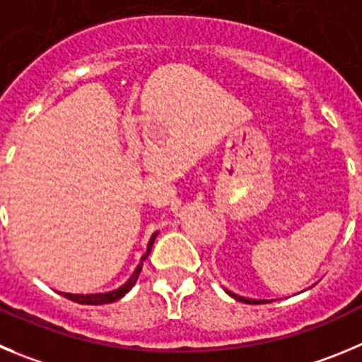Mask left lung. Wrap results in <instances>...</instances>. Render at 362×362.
Masks as SVG:
<instances>
[{
    "label": "left lung",
    "instance_id": "obj_1",
    "mask_svg": "<svg viewBox=\"0 0 362 362\" xmlns=\"http://www.w3.org/2000/svg\"><path fill=\"white\" fill-rule=\"evenodd\" d=\"M225 291H227L228 295L232 296V298L239 300V302H245V303H268V300H253V298H245V296H239V295H235V293L228 291V289H225Z\"/></svg>",
    "mask_w": 362,
    "mask_h": 362
}]
</instances>
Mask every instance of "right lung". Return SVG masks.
Segmentation results:
<instances>
[{"label": "right lung", "instance_id": "right-lung-1", "mask_svg": "<svg viewBox=\"0 0 362 362\" xmlns=\"http://www.w3.org/2000/svg\"><path fill=\"white\" fill-rule=\"evenodd\" d=\"M157 234L158 232H155V234L151 235L150 243H148V250H146V253L143 255V259H141L139 266L135 268V272L132 273L130 279H128L127 282L121 286V288L114 289V291H109V293H96V295H73V293H60V295L66 296L67 300H73V302H76V303H83V305H103V303H112V302H116V300L123 298V296L127 295L132 288H134L135 282H137V279H139V273H141V269H143V261H146V257L150 255L151 246H153Z\"/></svg>", "mask_w": 362, "mask_h": 362}]
</instances>
